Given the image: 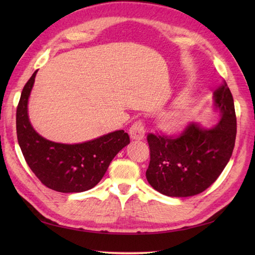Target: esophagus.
I'll return each instance as SVG.
<instances>
[{
	"mask_svg": "<svg viewBox=\"0 0 255 255\" xmlns=\"http://www.w3.org/2000/svg\"><path fill=\"white\" fill-rule=\"evenodd\" d=\"M129 134H130L131 139L133 140H142L145 134L143 123L141 121L134 122L130 129H129Z\"/></svg>",
	"mask_w": 255,
	"mask_h": 255,
	"instance_id": "esophagus-1",
	"label": "esophagus"
}]
</instances>
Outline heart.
Instances as JSON below:
<instances>
[{
    "label": "heart",
    "instance_id": "b5f03b06",
    "mask_svg": "<svg viewBox=\"0 0 255 255\" xmlns=\"http://www.w3.org/2000/svg\"><path fill=\"white\" fill-rule=\"evenodd\" d=\"M162 126H163L167 130H176L180 128L183 124V117L180 112L172 111L169 112L162 118Z\"/></svg>",
    "mask_w": 255,
    "mask_h": 255
}]
</instances>
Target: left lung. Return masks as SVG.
<instances>
[{"instance_id": "obj_1", "label": "left lung", "mask_w": 255, "mask_h": 255, "mask_svg": "<svg viewBox=\"0 0 255 255\" xmlns=\"http://www.w3.org/2000/svg\"><path fill=\"white\" fill-rule=\"evenodd\" d=\"M221 119L211 129L189 123L177 136L148 133L150 163L145 176L155 191L171 197L204 192L224 171L235 148L237 117L226 81L214 92Z\"/></svg>"}]
</instances>
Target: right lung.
Segmentation results:
<instances>
[{"mask_svg":"<svg viewBox=\"0 0 255 255\" xmlns=\"http://www.w3.org/2000/svg\"><path fill=\"white\" fill-rule=\"evenodd\" d=\"M36 73L25 84L16 110V132L27 164L38 180L53 191L80 193L93 188L115 155L130 142L128 133L117 130L77 144L57 143L42 138L31 127L27 114Z\"/></svg>","mask_w":255,"mask_h":255,"instance_id":"add662e5","label":"right lung"}]
</instances>
